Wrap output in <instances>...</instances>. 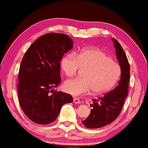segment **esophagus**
Masks as SVG:
<instances>
[{
    "label": "esophagus",
    "instance_id": "1",
    "mask_svg": "<svg viewBox=\"0 0 148 148\" xmlns=\"http://www.w3.org/2000/svg\"><path fill=\"white\" fill-rule=\"evenodd\" d=\"M73 102L76 104H79V103H80V100H79L78 98H77V97H74Z\"/></svg>",
    "mask_w": 148,
    "mask_h": 148
}]
</instances>
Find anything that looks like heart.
Returning <instances> with one entry per match:
<instances>
[{
    "label": "heart",
    "mask_w": 148,
    "mask_h": 148,
    "mask_svg": "<svg viewBox=\"0 0 148 148\" xmlns=\"http://www.w3.org/2000/svg\"><path fill=\"white\" fill-rule=\"evenodd\" d=\"M60 65L68 77L76 76L80 69H85L84 78L69 79L64 84L65 91L75 96L86 94L91 90L95 93L106 92L114 86L121 73L119 63L97 49L66 54Z\"/></svg>",
    "instance_id": "obj_1"
}]
</instances>
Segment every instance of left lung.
<instances>
[{
	"instance_id": "1",
	"label": "left lung",
	"mask_w": 148,
	"mask_h": 148,
	"mask_svg": "<svg viewBox=\"0 0 148 148\" xmlns=\"http://www.w3.org/2000/svg\"><path fill=\"white\" fill-rule=\"evenodd\" d=\"M114 41L116 57L121 69V79L118 85L112 91L104 94L99 99H93L90 115L82 121L88 128H101L111 124L119 116L123 109L126 96L130 79V64L128 58L120 43Z\"/></svg>"
}]
</instances>
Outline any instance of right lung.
Masks as SVG:
<instances>
[{
  "instance_id": "1",
  "label": "right lung",
  "mask_w": 148,
  "mask_h": 148,
  "mask_svg": "<svg viewBox=\"0 0 148 148\" xmlns=\"http://www.w3.org/2000/svg\"><path fill=\"white\" fill-rule=\"evenodd\" d=\"M67 35L49 33L34 41L21 62L18 99L24 114L39 125H48L57 119L63 105L72 103L69 93L54 91L61 81L60 60L72 47Z\"/></svg>"
}]
</instances>
